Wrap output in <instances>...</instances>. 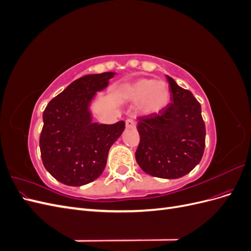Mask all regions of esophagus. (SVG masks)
<instances>
[{"label":"esophagus","mask_w":251,"mask_h":251,"mask_svg":"<svg viewBox=\"0 0 251 251\" xmlns=\"http://www.w3.org/2000/svg\"><path fill=\"white\" fill-rule=\"evenodd\" d=\"M126 126L127 128H135L136 127V121L132 118H127L126 120Z\"/></svg>","instance_id":"1"}]
</instances>
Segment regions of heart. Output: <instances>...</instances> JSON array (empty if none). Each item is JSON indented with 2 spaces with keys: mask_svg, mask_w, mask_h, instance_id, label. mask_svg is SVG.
<instances>
[{
  "mask_svg": "<svg viewBox=\"0 0 251 251\" xmlns=\"http://www.w3.org/2000/svg\"><path fill=\"white\" fill-rule=\"evenodd\" d=\"M126 91L133 101H140L139 109L143 114L159 113L171 100L170 87L162 80L141 78L128 85Z\"/></svg>",
  "mask_w": 251,
  "mask_h": 251,
  "instance_id": "b5f03b06",
  "label": "heart"
}]
</instances>
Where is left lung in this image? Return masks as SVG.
I'll use <instances>...</instances> for the list:
<instances>
[{"mask_svg": "<svg viewBox=\"0 0 251 251\" xmlns=\"http://www.w3.org/2000/svg\"><path fill=\"white\" fill-rule=\"evenodd\" d=\"M171 103L156 114L139 116L140 135L136 161L151 176L177 179L198 164L205 149V124L201 104L191 91L166 75Z\"/></svg>", "mask_w": 251, "mask_h": 251, "instance_id": "1", "label": "left lung"}]
</instances>
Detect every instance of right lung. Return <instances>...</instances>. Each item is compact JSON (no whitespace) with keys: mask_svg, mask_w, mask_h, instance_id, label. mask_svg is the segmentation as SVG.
<instances>
[{"mask_svg":"<svg viewBox=\"0 0 251 251\" xmlns=\"http://www.w3.org/2000/svg\"><path fill=\"white\" fill-rule=\"evenodd\" d=\"M114 74H90L74 80L43 113L42 161L60 183L80 186L100 177L110 148L125 130L123 120L114 125L92 123L88 109L95 93L108 86Z\"/></svg>","mask_w":251,"mask_h":251,"instance_id":"1","label":"right lung"}]
</instances>
